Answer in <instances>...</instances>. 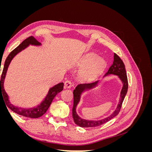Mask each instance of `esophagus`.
<instances>
[{
  "instance_id": "obj_1",
  "label": "esophagus",
  "mask_w": 152,
  "mask_h": 152,
  "mask_svg": "<svg viewBox=\"0 0 152 152\" xmlns=\"http://www.w3.org/2000/svg\"><path fill=\"white\" fill-rule=\"evenodd\" d=\"M65 87H66V88H70V87L72 86V84L71 81L69 80L65 81Z\"/></svg>"
}]
</instances>
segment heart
Masks as SVG:
<instances>
[{"label": "heart", "mask_w": 152, "mask_h": 152, "mask_svg": "<svg viewBox=\"0 0 152 152\" xmlns=\"http://www.w3.org/2000/svg\"><path fill=\"white\" fill-rule=\"evenodd\" d=\"M80 67H85L81 71V77L86 80H92L98 77L106 66L104 59L96 54H89L79 62Z\"/></svg>", "instance_id": "b5f03b06"}]
</instances>
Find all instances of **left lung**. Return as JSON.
I'll return each instance as SVG.
<instances>
[{
	"mask_svg": "<svg viewBox=\"0 0 152 152\" xmlns=\"http://www.w3.org/2000/svg\"><path fill=\"white\" fill-rule=\"evenodd\" d=\"M114 60L112 66L109 68L108 72L106 73L105 75H108L109 74H113L117 75L119 79H121L123 84L122 89L121 92L120 99H119L118 104L116 110H115L112 114L110 115L108 117H106L102 120L99 121H88L85 120L80 118L76 112V108L78 103H79L80 99V96L84 93V91L89 90L94 88L97 86L99 80H97L91 83H84V84H80L78 85L75 89L73 90V106L72 108V116L73 121L77 126H79L81 127H94L99 126L101 125L107 123L110 120L117 116L120 112L122 103L124 99L125 98V96L127 94V89H128V81L127 77V73L125 68V65L122 61L121 58L115 53H114ZM104 75V76H105Z\"/></svg>",
	"mask_w": 152,
	"mask_h": 152,
	"instance_id": "left-lung-1",
	"label": "left lung"
}]
</instances>
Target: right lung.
Listing matches in <instances>:
<instances>
[{"instance_id":"add662e5","label":"right lung","mask_w":152,"mask_h":152,"mask_svg":"<svg viewBox=\"0 0 152 152\" xmlns=\"http://www.w3.org/2000/svg\"><path fill=\"white\" fill-rule=\"evenodd\" d=\"M29 45H40L41 44L39 42H38L34 37H29L28 38H27L24 41H23L16 48H15L12 52H11V53L9 54V56L6 58L2 70L1 79L0 80V98L1 96L3 98L4 102H5L7 107L9 108H10L14 112H15L17 114L20 115H22L23 117L36 118L42 116L43 115L47 112V110L50 107V105L51 104L55 96H56L59 93H60V92L63 91L64 84L63 82H61V83H59L51 87V88H50L46 97L45 98L44 100L42 101V102L35 108H22L15 107V106H14L10 103V100H9L8 96L4 88V79H5L7 68L12 58L15 57L18 53H19L21 50L28 47Z\"/></svg>"}]
</instances>
